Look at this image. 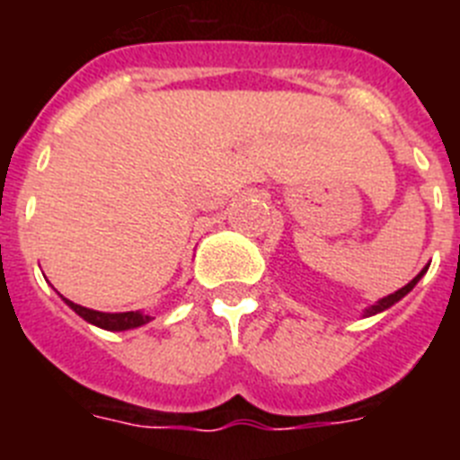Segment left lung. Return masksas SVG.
<instances>
[{"mask_svg":"<svg viewBox=\"0 0 460 460\" xmlns=\"http://www.w3.org/2000/svg\"><path fill=\"white\" fill-rule=\"evenodd\" d=\"M426 271H429V265L424 267V270L420 271V274L414 276L412 280H410L408 286H403L401 288V290H396V292H392V295H387V296H382V299H377L376 304H373V306H368V308H364V313H361V318H371V315H377V313H382V311H387V308H392L394 304L396 302H401V299H403L405 295H408L410 290H412L414 286H417V283H420L421 280V276L426 274Z\"/></svg>","mask_w":460,"mask_h":460,"instance_id":"8db88e82","label":"left lung"}]
</instances>
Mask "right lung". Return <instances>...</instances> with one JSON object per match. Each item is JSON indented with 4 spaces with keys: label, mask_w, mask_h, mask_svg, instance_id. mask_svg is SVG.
I'll return each instance as SVG.
<instances>
[{
    "label": "right lung",
    "mask_w": 460,
    "mask_h": 460,
    "mask_svg": "<svg viewBox=\"0 0 460 460\" xmlns=\"http://www.w3.org/2000/svg\"><path fill=\"white\" fill-rule=\"evenodd\" d=\"M64 299V296H62ZM68 308L78 313L80 318L87 320L89 324H96L101 329H108V332H126V329H136L147 324L152 320V315L145 311H126V313H103L93 311V308H84L80 304H73L71 299H64Z\"/></svg>",
    "instance_id": "obj_1"
}]
</instances>
